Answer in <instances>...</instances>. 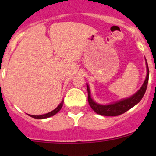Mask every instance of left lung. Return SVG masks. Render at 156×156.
Masks as SVG:
<instances>
[{"label":"left lung","instance_id":"1","mask_svg":"<svg viewBox=\"0 0 156 156\" xmlns=\"http://www.w3.org/2000/svg\"><path fill=\"white\" fill-rule=\"evenodd\" d=\"M146 67H147V75H146V78L145 81H144V84L140 89L137 91L135 94H133L132 97H129V98L125 99V100H120L119 102L113 103V104L106 105H100L98 103H95L94 100L91 99L90 97V88L87 84V94H88V103H89L90 106L92 108L95 112L97 114L101 115L104 116H117L119 115H122L131 108L135 105L137 104L141 100H142L143 97L145 94L146 90V87H147L148 81H149V67H148L147 62H146Z\"/></svg>","mask_w":156,"mask_h":156}]
</instances>
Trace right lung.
<instances>
[{
  "label": "right lung",
  "mask_w": 156,
  "mask_h": 156,
  "mask_svg": "<svg viewBox=\"0 0 156 156\" xmlns=\"http://www.w3.org/2000/svg\"><path fill=\"white\" fill-rule=\"evenodd\" d=\"M62 105H63V100L61 102L60 104H59L57 107L55 108L54 110H53V111L50 112H48V113H47V114H44V115H29L31 116V117L34 118V119H47V118L51 117V116L54 115L55 114H56V113H57L61 109V108L62 107Z\"/></svg>",
  "instance_id": "obj_1"
}]
</instances>
